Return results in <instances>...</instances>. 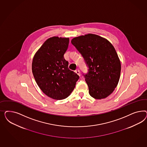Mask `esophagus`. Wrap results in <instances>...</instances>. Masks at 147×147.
<instances>
[{"label":"esophagus","instance_id":"obj_1","mask_svg":"<svg viewBox=\"0 0 147 147\" xmlns=\"http://www.w3.org/2000/svg\"><path fill=\"white\" fill-rule=\"evenodd\" d=\"M76 73L79 76H80V75H81V74H80V71H79V69H76Z\"/></svg>","mask_w":147,"mask_h":147}]
</instances>
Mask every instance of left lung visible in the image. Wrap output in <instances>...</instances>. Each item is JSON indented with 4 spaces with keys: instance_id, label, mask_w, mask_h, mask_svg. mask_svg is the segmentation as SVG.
I'll return each instance as SVG.
<instances>
[{
    "instance_id": "1",
    "label": "left lung",
    "mask_w": 147,
    "mask_h": 147,
    "mask_svg": "<svg viewBox=\"0 0 147 147\" xmlns=\"http://www.w3.org/2000/svg\"><path fill=\"white\" fill-rule=\"evenodd\" d=\"M71 42L89 67L85 77L90 95L95 99L107 98L120 77V60L115 48L106 38L91 33L75 37Z\"/></svg>"
}]
</instances>
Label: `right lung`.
<instances>
[{"label":"right lung","instance_id":"1","mask_svg":"<svg viewBox=\"0 0 147 147\" xmlns=\"http://www.w3.org/2000/svg\"><path fill=\"white\" fill-rule=\"evenodd\" d=\"M69 42V38H49L36 51L32 63L37 85L47 96L57 100L69 96L79 79L68 68V62L63 57Z\"/></svg>","mask_w":147,"mask_h":147}]
</instances>
